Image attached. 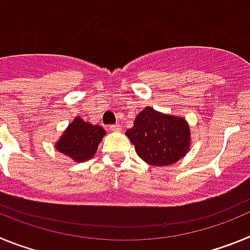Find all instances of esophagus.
<instances>
[{
  "instance_id": "1",
  "label": "esophagus",
  "mask_w": 250,
  "mask_h": 250,
  "mask_svg": "<svg viewBox=\"0 0 250 250\" xmlns=\"http://www.w3.org/2000/svg\"><path fill=\"white\" fill-rule=\"evenodd\" d=\"M109 129L111 130V131H120L121 126H120V125H119V124H115V125H110Z\"/></svg>"
}]
</instances>
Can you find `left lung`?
<instances>
[{"label":"left lung","instance_id":"left-lung-1","mask_svg":"<svg viewBox=\"0 0 250 250\" xmlns=\"http://www.w3.org/2000/svg\"><path fill=\"white\" fill-rule=\"evenodd\" d=\"M125 134L138 155L155 167L176 163L190 145V129L184 119L161 114L151 107H145Z\"/></svg>","mask_w":250,"mask_h":250}]
</instances>
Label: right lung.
<instances>
[{
  "label": "right lung",
  "mask_w": 250,
  "mask_h": 250,
  "mask_svg": "<svg viewBox=\"0 0 250 250\" xmlns=\"http://www.w3.org/2000/svg\"><path fill=\"white\" fill-rule=\"evenodd\" d=\"M104 135L105 130L101 126L76 118L57 141L56 149L77 163L86 161L95 155Z\"/></svg>",
  "instance_id": "1"
}]
</instances>
